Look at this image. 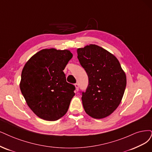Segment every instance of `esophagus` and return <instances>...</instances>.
Wrapping results in <instances>:
<instances>
[{
	"label": "esophagus",
	"instance_id": "obj_1",
	"mask_svg": "<svg viewBox=\"0 0 152 152\" xmlns=\"http://www.w3.org/2000/svg\"><path fill=\"white\" fill-rule=\"evenodd\" d=\"M75 87H76V91H77L78 90H79V84L78 83H76L75 85Z\"/></svg>",
	"mask_w": 152,
	"mask_h": 152
}]
</instances>
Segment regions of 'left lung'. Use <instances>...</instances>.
Listing matches in <instances>:
<instances>
[{
  "mask_svg": "<svg viewBox=\"0 0 152 152\" xmlns=\"http://www.w3.org/2000/svg\"><path fill=\"white\" fill-rule=\"evenodd\" d=\"M77 58L88 76V85L82 94L86 113L101 119L119 106L126 85V77L114 55L97 45L77 50Z\"/></svg>",
  "mask_w": 152,
  "mask_h": 152,
  "instance_id": "8db88e82",
  "label": "left lung"
}]
</instances>
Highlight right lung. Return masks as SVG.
I'll return each instance as SVG.
<instances>
[{
  "mask_svg": "<svg viewBox=\"0 0 152 152\" xmlns=\"http://www.w3.org/2000/svg\"><path fill=\"white\" fill-rule=\"evenodd\" d=\"M72 58L68 50L45 49L25 64L20 88L26 103L37 116L56 121L68 110L75 86L68 83L63 72Z\"/></svg>",
  "mask_w": 152,
  "mask_h": 152,
  "instance_id": "1",
  "label": "right lung"
}]
</instances>
